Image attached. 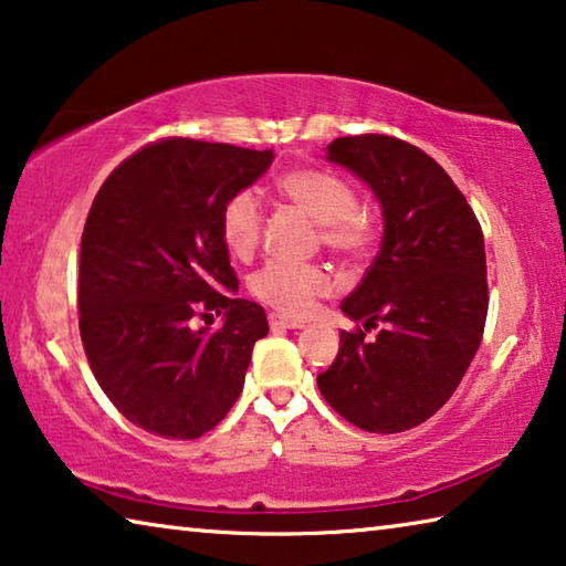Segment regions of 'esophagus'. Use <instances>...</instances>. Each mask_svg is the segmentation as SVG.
Instances as JSON below:
<instances>
[{
    "label": "esophagus",
    "instance_id": "obj_1",
    "mask_svg": "<svg viewBox=\"0 0 566 566\" xmlns=\"http://www.w3.org/2000/svg\"><path fill=\"white\" fill-rule=\"evenodd\" d=\"M270 327L274 332H280V329H302L304 324L296 319H286V317H282V314H270Z\"/></svg>",
    "mask_w": 566,
    "mask_h": 566
}]
</instances>
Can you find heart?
<instances>
[{
  "label": "heart",
  "mask_w": 566,
  "mask_h": 566,
  "mask_svg": "<svg viewBox=\"0 0 566 566\" xmlns=\"http://www.w3.org/2000/svg\"><path fill=\"white\" fill-rule=\"evenodd\" d=\"M282 197L300 207L319 224L322 242L347 256H359L375 239L369 217L359 212L357 189L337 171L304 167L292 169L276 181ZM262 199L252 187L234 191L222 207L219 229L229 252L239 260L254 254L262 237ZM334 280L322 264L306 262H266L249 280L254 300L272 306L284 317H306L322 296L332 294Z\"/></svg>",
  "instance_id": "b5f03b06"
}]
</instances>
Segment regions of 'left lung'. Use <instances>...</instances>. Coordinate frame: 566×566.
<instances>
[{
    "label": "left lung",
    "mask_w": 566,
    "mask_h": 566,
    "mask_svg": "<svg viewBox=\"0 0 566 566\" xmlns=\"http://www.w3.org/2000/svg\"><path fill=\"white\" fill-rule=\"evenodd\" d=\"M327 149V159L377 195L385 239L342 302L364 327L342 332L337 359L317 385L354 427L397 434L447 405L482 344L490 306L484 234L452 177L409 142L359 134ZM379 323L386 327L367 340Z\"/></svg>",
    "instance_id": "8db88e82"
}]
</instances>
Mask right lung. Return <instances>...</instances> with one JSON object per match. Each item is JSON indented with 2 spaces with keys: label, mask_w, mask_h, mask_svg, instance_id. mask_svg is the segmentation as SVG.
I'll return each instance as SVG.
<instances>
[{
  "label": "right lung",
  "mask_w": 566,
  "mask_h": 566,
  "mask_svg": "<svg viewBox=\"0 0 566 566\" xmlns=\"http://www.w3.org/2000/svg\"><path fill=\"white\" fill-rule=\"evenodd\" d=\"M272 149L167 137L104 179L82 232L80 334L99 387L132 424L165 439L214 429L242 395L270 324L239 280L222 207ZM222 313L226 324L209 331Z\"/></svg>",
  "instance_id": "obj_1"
}]
</instances>
